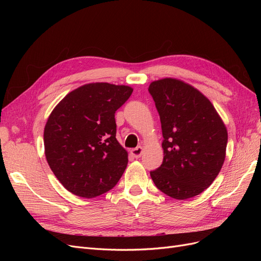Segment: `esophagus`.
<instances>
[{"mask_svg":"<svg viewBox=\"0 0 261 261\" xmlns=\"http://www.w3.org/2000/svg\"><path fill=\"white\" fill-rule=\"evenodd\" d=\"M143 151H144L143 147L138 146V147H136V148L132 149V150H130V153H132V155H133L134 158H136V159H138V158H140L141 154H143Z\"/></svg>","mask_w":261,"mask_h":261,"instance_id":"1","label":"esophagus"}]
</instances>
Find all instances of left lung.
<instances>
[{
	"label": "left lung",
	"mask_w": 261,
	"mask_h": 261,
	"mask_svg": "<svg viewBox=\"0 0 261 261\" xmlns=\"http://www.w3.org/2000/svg\"><path fill=\"white\" fill-rule=\"evenodd\" d=\"M159 112L163 162L150 172L154 185L171 198L201 194L225 160L227 130L210 100L176 78L154 81L148 88Z\"/></svg>",
	"instance_id": "left-lung-1"
}]
</instances>
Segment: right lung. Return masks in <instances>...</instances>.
I'll use <instances>...</instances> for the list:
<instances>
[{"label": "right lung", "mask_w": 261, "mask_h": 261, "mask_svg": "<svg viewBox=\"0 0 261 261\" xmlns=\"http://www.w3.org/2000/svg\"><path fill=\"white\" fill-rule=\"evenodd\" d=\"M133 92L125 85L86 84L53 109L44 126V153L69 193L93 198L112 189L127 167L114 114Z\"/></svg>", "instance_id": "add662e5"}]
</instances>
